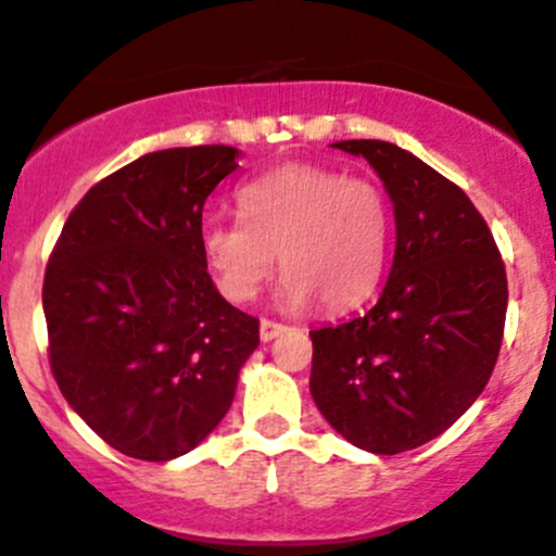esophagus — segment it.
Masks as SVG:
<instances>
[{
  "mask_svg": "<svg viewBox=\"0 0 556 556\" xmlns=\"http://www.w3.org/2000/svg\"><path fill=\"white\" fill-rule=\"evenodd\" d=\"M285 330H288V327H285V325L271 323V319H261V341H263V343L274 341V338L282 336Z\"/></svg>",
  "mask_w": 556,
  "mask_h": 556,
  "instance_id": "obj_1",
  "label": "esophagus"
}]
</instances>
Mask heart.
I'll list each match as a JSON object with an SVG mask.
<instances>
[{"instance_id":"heart-1","label":"heart","mask_w":556,"mask_h":556,"mask_svg":"<svg viewBox=\"0 0 556 556\" xmlns=\"http://www.w3.org/2000/svg\"><path fill=\"white\" fill-rule=\"evenodd\" d=\"M242 220L210 218L202 255L220 295L248 303L279 266L288 308L349 312L376 293L389 255V204L367 178L285 165L237 191Z\"/></svg>"}]
</instances>
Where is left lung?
I'll return each instance as SVG.
<instances>
[{"label":"left lung","mask_w":556,"mask_h":556,"mask_svg":"<svg viewBox=\"0 0 556 556\" xmlns=\"http://www.w3.org/2000/svg\"><path fill=\"white\" fill-rule=\"evenodd\" d=\"M394 204L396 244L376 306L312 330V389L327 424L376 455L420 447L482 394L504 338L506 268L469 197L386 140H338Z\"/></svg>","instance_id":"left-lung-1"}]
</instances>
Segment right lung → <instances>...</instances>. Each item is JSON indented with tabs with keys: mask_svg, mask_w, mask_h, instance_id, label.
Returning <instances> with one entry per match:
<instances>
[{
	"mask_svg": "<svg viewBox=\"0 0 556 556\" xmlns=\"http://www.w3.org/2000/svg\"><path fill=\"white\" fill-rule=\"evenodd\" d=\"M233 146L143 154L92 186L45 271L50 367L72 410L119 453L173 460L224 420L258 319L207 274L202 210Z\"/></svg>",
	"mask_w": 556,
	"mask_h": 556,
	"instance_id": "obj_1",
	"label": "right lung"
}]
</instances>
